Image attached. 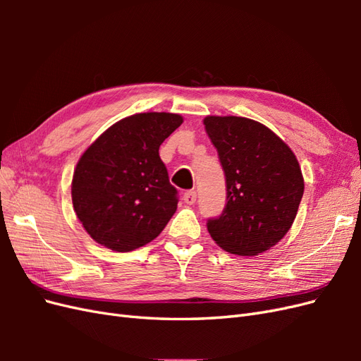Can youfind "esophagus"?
<instances>
[{"instance_id":"34e87169","label":"esophagus","mask_w":361,"mask_h":361,"mask_svg":"<svg viewBox=\"0 0 361 361\" xmlns=\"http://www.w3.org/2000/svg\"><path fill=\"white\" fill-rule=\"evenodd\" d=\"M195 200H197V192L195 191H187L183 194V202L187 204H194Z\"/></svg>"}]
</instances>
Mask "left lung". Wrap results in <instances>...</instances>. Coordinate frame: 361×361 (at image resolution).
<instances>
[{
	"label": "left lung",
	"instance_id": "left-lung-1",
	"mask_svg": "<svg viewBox=\"0 0 361 361\" xmlns=\"http://www.w3.org/2000/svg\"><path fill=\"white\" fill-rule=\"evenodd\" d=\"M204 129L226 174L227 203L207 221L216 245L257 256L288 233L304 192L297 157L269 128L236 116H207Z\"/></svg>",
	"mask_w": 361,
	"mask_h": 361
}]
</instances>
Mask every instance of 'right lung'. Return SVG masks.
I'll return each mask as SVG.
<instances>
[{"instance_id": "obj_1", "label": "right lung", "mask_w": 361, "mask_h": 361, "mask_svg": "<svg viewBox=\"0 0 361 361\" xmlns=\"http://www.w3.org/2000/svg\"><path fill=\"white\" fill-rule=\"evenodd\" d=\"M183 122L173 113L118 120L87 147L72 179V203L97 244L125 253L149 244L178 209L159 146Z\"/></svg>"}]
</instances>
